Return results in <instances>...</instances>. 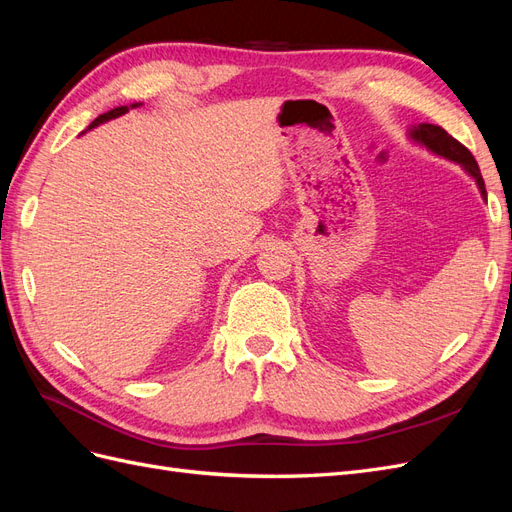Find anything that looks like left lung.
<instances>
[{
	"label": "left lung",
	"mask_w": 512,
	"mask_h": 512,
	"mask_svg": "<svg viewBox=\"0 0 512 512\" xmlns=\"http://www.w3.org/2000/svg\"><path fill=\"white\" fill-rule=\"evenodd\" d=\"M410 136L414 138L416 143L425 145L429 151L438 153V156L461 164L463 170H466V173L476 181L480 194H483V198L487 200L483 175H480V168H478V164H476V160H474V156H472L468 147H463L457 141V138H453L444 128L433 126V123H418L416 128L410 130Z\"/></svg>",
	"instance_id": "1"
}]
</instances>
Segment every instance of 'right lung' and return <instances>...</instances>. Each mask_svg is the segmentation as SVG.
<instances>
[{
	"label": "right lung",
	"instance_id": "obj_1",
	"mask_svg": "<svg viewBox=\"0 0 512 512\" xmlns=\"http://www.w3.org/2000/svg\"><path fill=\"white\" fill-rule=\"evenodd\" d=\"M136 106H141V104H132V108H136ZM128 111H130L128 106H117V108H113V111H108V113H104V115H100V117H96L94 121H91V123H89V130L100 126V123H104V121H108V119H115V117L126 115Z\"/></svg>",
	"mask_w": 512,
	"mask_h": 512
}]
</instances>
